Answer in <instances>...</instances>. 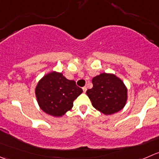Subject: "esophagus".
Here are the masks:
<instances>
[{
	"label": "esophagus",
	"instance_id": "esophagus-1",
	"mask_svg": "<svg viewBox=\"0 0 159 159\" xmlns=\"http://www.w3.org/2000/svg\"><path fill=\"white\" fill-rule=\"evenodd\" d=\"M82 89H83V92H86V91H87V87H86V86H84V87L82 88Z\"/></svg>",
	"mask_w": 159,
	"mask_h": 159
}]
</instances>
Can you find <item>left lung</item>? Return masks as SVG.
Instances as JSON below:
<instances>
[{
  "label": "left lung",
  "mask_w": 159,
  "mask_h": 159,
  "mask_svg": "<svg viewBox=\"0 0 159 159\" xmlns=\"http://www.w3.org/2000/svg\"><path fill=\"white\" fill-rule=\"evenodd\" d=\"M93 87L86 93L92 106L106 115L119 112L124 107L127 89L120 78L112 74L102 73L92 78Z\"/></svg>",
  "instance_id": "8db88e82"
}]
</instances>
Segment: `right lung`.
<instances>
[{
  "label": "right lung",
  "mask_w": 159,
  "mask_h": 159,
  "mask_svg": "<svg viewBox=\"0 0 159 159\" xmlns=\"http://www.w3.org/2000/svg\"><path fill=\"white\" fill-rule=\"evenodd\" d=\"M83 90L76 82L61 73L51 72L39 81L35 95L43 111L53 116H62L73 107V102Z\"/></svg>",
  "instance_id": "obj_1"
}]
</instances>
